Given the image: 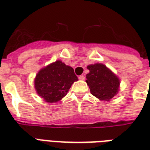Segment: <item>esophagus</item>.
<instances>
[{
	"instance_id": "obj_1",
	"label": "esophagus",
	"mask_w": 150,
	"mask_h": 150,
	"mask_svg": "<svg viewBox=\"0 0 150 150\" xmlns=\"http://www.w3.org/2000/svg\"><path fill=\"white\" fill-rule=\"evenodd\" d=\"M79 80H84L85 79V76L84 75H80L79 77Z\"/></svg>"
}]
</instances>
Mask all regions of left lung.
I'll list each match as a JSON object with an SVG mask.
<instances>
[{
  "mask_svg": "<svg viewBox=\"0 0 150 150\" xmlns=\"http://www.w3.org/2000/svg\"><path fill=\"white\" fill-rule=\"evenodd\" d=\"M87 69L89 72L86 82L92 95L100 100L110 101L118 93L120 79L107 66L96 63L87 66Z\"/></svg>",
  "mask_w": 150,
  "mask_h": 150,
  "instance_id": "obj_1",
  "label": "left lung"
}]
</instances>
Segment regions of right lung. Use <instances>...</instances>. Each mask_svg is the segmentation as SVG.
Returning a JSON list of instances; mask_svg holds the SVG:
<instances>
[{
    "instance_id": "right-lung-1",
    "label": "right lung",
    "mask_w": 150,
    "mask_h": 150,
    "mask_svg": "<svg viewBox=\"0 0 150 150\" xmlns=\"http://www.w3.org/2000/svg\"><path fill=\"white\" fill-rule=\"evenodd\" d=\"M78 80L74 69L58 60L39 71L34 85L37 94L46 102L57 103L66 96Z\"/></svg>"
}]
</instances>
